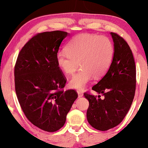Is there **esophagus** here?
Masks as SVG:
<instances>
[{
    "label": "esophagus",
    "instance_id": "1",
    "mask_svg": "<svg viewBox=\"0 0 148 148\" xmlns=\"http://www.w3.org/2000/svg\"><path fill=\"white\" fill-rule=\"evenodd\" d=\"M77 95H78V97H82V95H83V94H82V92L81 91H80V90H77Z\"/></svg>",
    "mask_w": 148,
    "mask_h": 148
}]
</instances>
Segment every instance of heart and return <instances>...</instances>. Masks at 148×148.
Listing matches in <instances>:
<instances>
[{"instance_id": "obj_1", "label": "heart", "mask_w": 148, "mask_h": 148, "mask_svg": "<svg viewBox=\"0 0 148 148\" xmlns=\"http://www.w3.org/2000/svg\"><path fill=\"white\" fill-rule=\"evenodd\" d=\"M114 46L106 36L81 34L68 44L66 51L58 53L57 64L64 73L73 75L69 82L71 88L82 90L92 80L104 75L111 67L114 56Z\"/></svg>"}]
</instances>
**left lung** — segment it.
<instances>
[{
    "label": "left lung",
    "instance_id": "1",
    "mask_svg": "<svg viewBox=\"0 0 148 148\" xmlns=\"http://www.w3.org/2000/svg\"><path fill=\"white\" fill-rule=\"evenodd\" d=\"M114 43V56L111 67L92 88L101 94L95 96L84 93L89 101L87 119L99 131H107L118 125L129 111L135 96L136 68L133 53L122 36L111 32Z\"/></svg>",
    "mask_w": 148,
    "mask_h": 148
}]
</instances>
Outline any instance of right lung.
I'll return each mask as SVG.
<instances>
[{"mask_svg": "<svg viewBox=\"0 0 148 148\" xmlns=\"http://www.w3.org/2000/svg\"><path fill=\"white\" fill-rule=\"evenodd\" d=\"M63 31L38 33L21 49L15 63V87L22 110L40 129L55 132L63 126L77 99L75 90H63L67 79L57 64Z\"/></svg>", "mask_w": 148, "mask_h": 148, "instance_id": "add662e5", "label": "right lung"}]
</instances>
